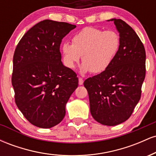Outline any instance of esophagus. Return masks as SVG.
<instances>
[{
	"label": "esophagus",
	"mask_w": 156,
	"mask_h": 156,
	"mask_svg": "<svg viewBox=\"0 0 156 156\" xmlns=\"http://www.w3.org/2000/svg\"><path fill=\"white\" fill-rule=\"evenodd\" d=\"M78 83H79V85H82L83 83V79L82 78H80V77L78 78Z\"/></svg>",
	"instance_id": "1"
}]
</instances>
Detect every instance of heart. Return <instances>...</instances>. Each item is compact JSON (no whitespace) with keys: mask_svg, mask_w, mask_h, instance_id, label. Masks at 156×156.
Segmentation results:
<instances>
[{"mask_svg":"<svg viewBox=\"0 0 156 156\" xmlns=\"http://www.w3.org/2000/svg\"><path fill=\"white\" fill-rule=\"evenodd\" d=\"M120 44V37L115 31L86 27L73 36L72 44L65 42L62 45L64 64L73 69L82 56V72L103 73L117 56Z\"/></svg>","mask_w":156,"mask_h":156,"instance_id":"heart-1","label":"heart"}]
</instances>
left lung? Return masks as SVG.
Listing matches in <instances>:
<instances>
[{"label":"left lung","instance_id":"obj_1","mask_svg":"<svg viewBox=\"0 0 156 156\" xmlns=\"http://www.w3.org/2000/svg\"><path fill=\"white\" fill-rule=\"evenodd\" d=\"M120 37L117 56L104 72L83 82L90 112L102 125L114 126L131 116L141 94L145 78L146 53L134 30L121 19H112Z\"/></svg>","mask_w":156,"mask_h":156}]
</instances>
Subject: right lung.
I'll use <instances>...</instances> for the list:
<instances>
[{"instance_id": "1", "label": "right lung", "mask_w": 156, "mask_h": 156, "mask_svg": "<svg viewBox=\"0 0 156 156\" xmlns=\"http://www.w3.org/2000/svg\"><path fill=\"white\" fill-rule=\"evenodd\" d=\"M76 27L44 20L30 28L15 48L12 76L15 103L39 128L62 122L66 103L78 87L76 73L63 65L60 52L62 39Z\"/></svg>"}]
</instances>
